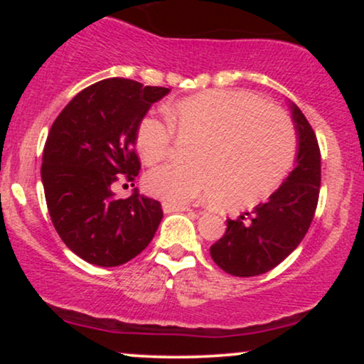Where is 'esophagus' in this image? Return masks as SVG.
Here are the masks:
<instances>
[{"label":"esophagus","mask_w":364,"mask_h":364,"mask_svg":"<svg viewBox=\"0 0 364 364\" xmlns=\"http://www.w3.org/2000/svg\"><path fill=\"white\" fill-rule=\"evenodd\" d=\"M162 208H164L166 214H171V212H188V210H191V208L188 205H178V203H169V202L162 203Z\"/></svg>","instance_id":"obj_1"}]
</instances>
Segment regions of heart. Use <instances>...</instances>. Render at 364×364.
<instances>
[{
    "label": "heart",
    "instance_id": "b5f03b06",
    "mask_svg": "<svg viewBox=\"0 0 364 364\" xmlns=\"http://www.w3.org/2000/svg\"><path fill=\"white\" fill-rule=\"evenodd\" d=\"M164 121L147 116L136 150L147 166L166 161L179 141L190 166H166L145 178L152 196L186 203L215 196L224 205H250L277 190L296 159V132L286 112L246 90H205L169 104Z\"/></svg>",
    "mask_w": 364,
    "mask_h": 364
}]
</instances>
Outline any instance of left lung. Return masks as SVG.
Returning a JSON list of instances; mask_svg holds the SVG:
<instances>
[{
	"label": "left lung",
	"instance_id": "obj_1",
	"mask_svg": "<svg viewBox=\"0 0 364 364\" xmlns=\"http://www.w3.org/2000/svg\"><path fill=\"white\" fill-rule=\"evenodd\" d=\"M298 129L296 168L267 202L237 219H228V229L210 246V257L224 272L255 277L272 270L298 248L310 229L320 195V147L311 124L292 104Z\"/></svg>",
	"mask_w": 364,
	"mask_h": 364
}]
</instances>
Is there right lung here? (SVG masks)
I'll use <instances>...</instances> for the list:
<instances>
[{
  "label": "right lung",
  "mask_w": 364,
  "mask_h": 364,
  "mask_svg": "<svg viewBox=\"0 0 364 364\" xmlns=\"http://www.w3.org/2000/svg\"><path fill=\"white\" fill-rule=\"evenodd\" d=\"M166 87L106 78L78 92L54 119L44 145L46 203L63 243L82 260L118 267L144 252L162 220L157 200L133 191L114 198L119 181L140 173L136 128Z\"/></svg>",
  "instance_id": "add662e5"
}]
</instances>
